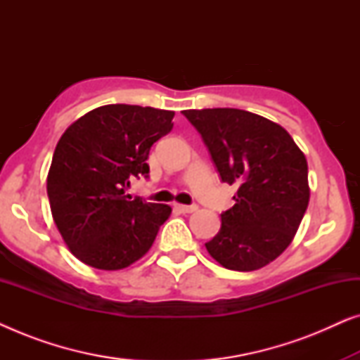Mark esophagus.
<instances>
[{
  "label": "esophagus",
  "mask_w": 360,
  "mask_h": 360,
  "mask_svg": "<svg viewBox=\"0 0 360 360\" xmlns=\"http://www.w3.org/2000/svg\"><path fill=\"white\" fill-rule=\"evenodd\" d=\"M198 206L196 205H175V210L180 211V213H193Z\"/></svg>",
  "instance_id": "esophagus-1"
}]
</instances>
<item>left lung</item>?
Listing matches in <instances>:
<instances>
[{
  "mask_svg": "<svg viewBox=\"0 0 360 360\" xmlns=\"http://www.w3.org/2000/svg\"><path fill=\"white\" fill-rule=\"evenodd\" d=\"M213 159L224 184L238 185L219 233L206 243L216 262L250 272L292 243L309 201L304 154L282 126L236 108L181 111Z\"/></svg>",
  "mask_w": 360,
  "mask_h": 360,
  "instance_id": "1",
  "label": "left lung"
}]
</instances>
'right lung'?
I'll return each instance as SVG.
<instances>
[{"label":"right lung","mask_w":360,"mask_h":360,"mask_svg":"<svg viewBox=\"0 0 360 360\" xmlns=\"http://www.w3.org/2000/svg\"><path fill=\"white\" fill-rule=\"evenodd\" d=\"M175 112L106 105L63 132L53 152L47 195L57 229L78 260L124 269L150 249L169 205L124 195L132 176L149 179L150 147L174 127Z\"/></svg>","instance_id":"1"}]
</instances>
